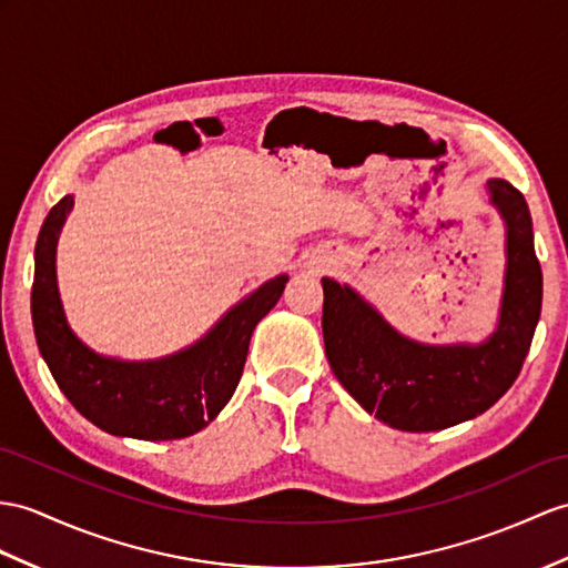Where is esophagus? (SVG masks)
Masks as SVG:
<instances>
[{
    "label": "esophagus",
    "mask_w": 568,
    "mask_h": 568,
    "mask_svg": "<svg viewBox=\"0 0 568 568\" xmlns=\"http://www.w3.org/2000/svg\"><path fill=\"white\" fill-rule=\"evenodd\" d=\"M323 267H325V260H321V257H311L306 262V270H311V272H323Z\"/></svg>",
    "instance_id": "esophagus-1"
}]
</instances>
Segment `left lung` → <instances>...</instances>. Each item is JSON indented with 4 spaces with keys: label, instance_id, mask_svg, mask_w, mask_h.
Instances as JSON below:
<instances>
[{
    "label": "left lung",
    "instance_id": "left-lung-1",
    "mask_svg": "<svg viewBox=\"0 0 568 568\" xmlns=\"http://www.w3.org/2000/svg\"><path fill=\"white\" fill-rule=\"evenodd\" d=\"M487 195L504 221V288L496 325L481 342L428 344L395 329L349 284L323 276L325 354L358 405L399 432H440L487 412L528 356L542 311V270L528 202L501 178Z\"/></svg>",
    "mask_w": 568,
    "mask_h": 568
}]
</instances>
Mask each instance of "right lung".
<instances>
[{
    "label": "right lung",
    "mask_w": 568,
    "mask_h": 568,
    "mask_svg": "<svg viewBox=\"0 0 568 568\" xmlns=\"http://www.w3.org/2000/svg\"><path fill=\"white\" fill-rule=\"evenodd\" d=\"M74 197L52 206L38 233L31 294L38 349L54 383L103 432L173 440L202 432L239 388L257 323L280 301L288 274H276L219 317L190 347L146 362L93 352L69 327L58 286V241Z\"/></svg>",
    "instance_id": "add662e5"
}]
</instances>
